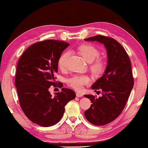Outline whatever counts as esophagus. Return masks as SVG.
<instances>
[{
  "label": "esophagus",
  "mask_w": 148,
  "mask_h": 148,
  "mask_svg": "<svg viewBox=\"0 0 148 148\" xmlns=\"http://www.w3.org/2000/svg\"><path fill=\"white\" fill-rule=\"evenodd\" d=\"M76 96L77 97H82L84 96V95L82 93H80V92H77L76 93Z\"/></svg>",
  "instance_id": "esophagus-1"
}]
</instances>
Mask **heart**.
I'll list each match as a JSON object with an SVG mask.
<instances>
[{
	"instance_id": "obj_1",
	"label": "heart",
	"mask_w": 148,
	"mask_h": 148,
	"mask_svg": "<svg viewBox=\"0 0 148 148\" xmlns=\"http://www.w3.org/2000/svg\"><path fill=\"white\" fill-rule=\"evenodd\" d=\"M79 52L88 62H91V71L96 75H99L104 71L105 63L103 59L99 58L100 51L97 47L90 44H84L78 47ZM71 51L66 50L59 57L58 64L60 69H65L67 66ZM89 77L86 75H75L67 79L68 85L77 90H81L84 86L90 83Z\"/></svg>"
}]
</instances>
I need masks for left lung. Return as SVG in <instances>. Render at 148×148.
I'll return each instance as SVG.
<instances>
[{
  "instance_id": "obj_1",
  "label": "left lung",
  "mask_w": 148,
  "mask_h": 148,
  "mask_svg": "<svg viewBox=\"0 0 148 148\" xmlns=\"http://www.w3.org/2000/svg\"><path fill=\"white\" fill-rule=\"evenodd\" d=\"M85 40L104 44L107 49L106 69L92 86L95 91L101 90L102 97L84 95L92 103L84 112L86 118L94 125L103 126L116 120L125 107L134 84L131 64L125 49L113 38L97 35Z\"/></svg>"
}]
</instances>
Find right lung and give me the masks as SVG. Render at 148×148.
<instances>
[{
  "mask_svg": "<svg viewBox=\"0 0 148 148\" xmlns=\"http://www.w3.org/2000/svg\"><path fill=\"white\" fill-rule=\"evenodd\" d=\"M69 43L45 40L32 44L22 53L17 64L15 84L20 105L32 122L48 127L62 118L64 107L76 97L73 90L62 88L52 97L49 91L56 86L58 61ZM63 84H60L62 88Z\"/></svg>",
  "mask_w": 148,
  "mask_h": 148,
  "instance_id": "right-lung-1",
  "label": "right lung"
}]
</instances>
